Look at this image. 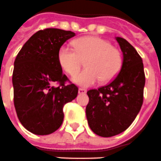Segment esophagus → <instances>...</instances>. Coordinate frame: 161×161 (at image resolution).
Here are the masks:
<instances>
[{"label":"esophagus","mask_w":161,"mask_h":161,"mask_svg":"<svg viewBox=\"0 0 161 161\" xmlns=\"http://www.w3.org/2000/svg\"><path fill=\"white\" fill-rule=\"evenodd\" d=\"M86 93V89L83 88V87H80L79 88V93L80 94H82V93Z\"/></svg>","instance_id":"obj_1"}]
</instances>
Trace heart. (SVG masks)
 I'll return each instance as SVG.
<instances>
[{
  "instance_id": "1",
  "label": "heart",
  "mask_w": 161,
  "mask_h": 161,
  "mask_svg": "<svg viewBox=\"0 0 161 161\" xmlns=\"http://www.w3.org/2000/svg\"><path fill=\"white\" fill-rule=\"evenodd\" d=\"M73 47L62 45L58 50L57 59L60 68L69 75L77 74L85 61L86 69L73 78L79 86H92L99 80L109 82L121 70L122 53L106 40L85 36L75 40Z\"/></svg>"
}]
</instances>
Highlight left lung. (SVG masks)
<instances>
[{"label":"left lung","mask_w":161,"mask_h":161,"mask_svg":"<svg viewBox=\"0 0 161 161\" xmlns=\"http://www.w3.org/2000/svg\"><path fill=\"white\" fill-rule=\"evenodd\" d=\"M123 53V65L111 82L87 91V122L93 133L112 137L133 123L143 104L146 81L142 59L125 39L116 37Z\"/></svg>","instance_id":"left-lung-1"}]
</instances>
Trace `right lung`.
<instances>
[{
    "mask_svg": "<svg viewBox=\"0 0 161 161\" xmlns=\"http://www.w3.org/2000/svg\"><path fill=\"white\" fill-rule=\"evenodd\" d=\"M75 35L59 28L39 30L15 58L14 104L20 122L35 134L55 132L63 121V107L78 94V87L62 73L57 59L59 48Z\"/></svg>",
    "mask_w": 161,
    "mask_h": 161,
    "instance_id": "obj_1",
    "label": "right lung"
}]
</instances>
